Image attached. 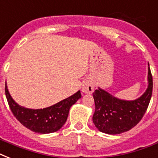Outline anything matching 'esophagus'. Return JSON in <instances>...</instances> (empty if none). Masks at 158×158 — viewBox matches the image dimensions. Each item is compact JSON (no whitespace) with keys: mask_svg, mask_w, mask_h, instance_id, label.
Instances as JSON below:
<instances>
[{"mask_svg":"<svg viewBox=\"0 0 158 158\" xmlns=\"http://www.w3.org/2000/svg\"><path fill=\"white\" fill-rule=\"evenodd\" d=\"M82 91L83 93L87 94H93L94 91V85L92 81L88 80V81L84 82V84H83V87H82Z\"/></svg>","mask_w":158,"mask_h":158,"instance_id":"1","label":"esophagus"}]
</instances>
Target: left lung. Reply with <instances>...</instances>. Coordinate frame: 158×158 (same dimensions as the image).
<instances>
[{
	"instance_id": "8db88e82",
	"label": "left lung",
	"mask_w": 158,
	"mask_h": 158,
	"mask_svg": "<svg viewBox=\"0 0 158 158\" xmlns=\"http://www.w3.org/2000/svg\"><path fill=\"white\" fill-rule=\"evenodd\" d=\"M148 80V87L146 92L134 101L118 99L101 89L94 91L93 97L95 111L93 121L99 131L108 135H118L131 130L142 120L152 94V76L149 64Z\"/></svg>"
}]
</instances>
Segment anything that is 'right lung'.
Instances as JSON below:
<instances>
[{"mask_svg": "<svg viewBox=\"0 0 158 158\" xmlns=\"http://www.w3.org/2000/svg\"><path fill=\"white\" fill-rule=\"evenodd\" d=\"M5 92L9 106L15 117L27 129L39 134H50L59 130L66 121L69 108L81 98L79 91L52 106L33 110L16 103L9 94L6 84Z\"/></svg>", "mask_w": 158, "mask_h": 158, "instance_id": "add662e5", "label": "right lung"}]
</instances>
